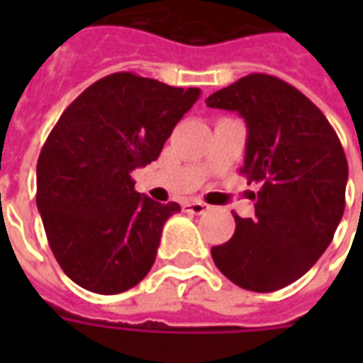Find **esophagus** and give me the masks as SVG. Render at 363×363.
<instances>
[{"label":"esophagus","instance_id":"34e87169","mask_svg":"<svg viewBox=\"0 0 363 363\" xmlns=\"http://www.w3.org/2000/svg\"><path fill=\"white\" fill-rule=\"evenodd\" d=\"M184 209H186L188 213H194V215H203V213L209 211V205L203 203V201H198V199H194V201H186V203H184Z\"/></svg>","mask_w":363,"mask_h":363}]
</instances>
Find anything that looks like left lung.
Returning <instances> with one entry per match:
<instances>
[{
	"label": "left lung",
	"instance_id": "left-lung-1",
	"mask_svg": "<svg viewBox=\"0 0 363 363\" xmlns=\"http://www.w3.org/2000/svg\"><path fill=\"white\" fill-rule=\"evenodd\" d=\"M205 104L238 111L248 128L241 173L258 182L256 216L235 218V233L211 248L238 286L275 292L315 265L345 211L349 164L322 111L292 84L250 73Z\"/></svg>",
	"mask_w": 363,
	"mask_h": 363
}]
</instances>
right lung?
Segmentation results:
<instances>
[{"mask_svg": "<svg viewBox=\"0 0 363 363\" xmlns=\"http://www.w3.org/2000/svg\"><path fill=\"white\" fill-rule=\"evenodd\" d=\"M199 98L135 73L88 86L48 133L37 160V209L60 267L84 290L121 294L156 259L162 228L179 203L135 190L131 171L158 160Z\"/></svg>", "mask_w": 363, "mask_h": 363, "instance_id": "add662e5", "label": "right lung"}]
</instances>
